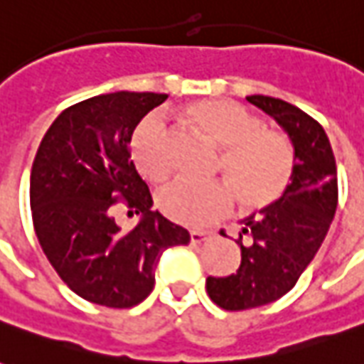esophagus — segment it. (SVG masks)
I'll list each match as a JSON object with an SVG mask.
<instances>
[{"instance_id": "34e87169", "label": "esophagus", "mask_w": 364, "mask_h": 364, "mask_svg": "<svg viewBox=\"0 0 364 364\" xmlns=\"http://www.w3.org/2000/svg\"><path fill=\"white\" fill-rule=\"evenodd\" d=\"M214 232L210 230H193L191 232V244H200V242H208L213 240Z\"/></svg>"}]
</instances>
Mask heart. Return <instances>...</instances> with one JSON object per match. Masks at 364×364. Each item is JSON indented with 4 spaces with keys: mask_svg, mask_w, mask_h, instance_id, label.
I'll return each mask as SVG.
<instances>
[{
    "mask_svg": "<svg viewBox=\"0 0 364 364\" xmlns=\"http://www.w3.org/2000/svg\"><path fill=\"white\" fill-rule=\"evenodd\" d=\"M183 119L197 134L222 148L218 169L228 183H169L158 195L159 210L167 218L185 226H205L232 208V193L247 213L274 205L287 193L296 167L294 146L287 134L265 128L259 114L230 99H198L185 105ZM130 148L146 179L164 181L169 175L166 124L158 117L136 128Z\"/></svg>",
    "mask_w": 364,
    "mask_h": 364,
    "instance_id": "obj_1",
    "label": "heart"
}]
</instances>
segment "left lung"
I'll list each match as a JSON object with an SVG mask.
<instances>
[{
  "instance_id": "8db88e82",
  "label": "left lung",
  "mask_w": 364,
  "mask_h": 364,
  "mask_svg": "<svg viewBox=\"0 0 364 364\" xmlns=\"http://www.w3.org/2000/svg\"><path fill=\"white\" fill-rule=\"evenodd\" d=\"M247 101L273 117L296 154L287 193L261 216H247L237 237L242 263L230 277H208L206 292L224 310H250L289 292L320 250L337 208V167L318 120L294 105L267 95Z\"/></svg>"
}]
</instances>
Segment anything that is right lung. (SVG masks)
<instances>
[{
  "label": "right lung",
  "instance_id": "1",
  "mask_svg": "<svg viewBox=\"0 0 364 364\" xmlns=\"http://www.w3.org/2000/svg\"><path fill=\"white\" fill-rule=\"evenodd\" d=\"M166 93L117 91L68 107L46 130L31 169V213L44 255L77 296L132 308L156 284L161 253L189 232L151 210L128 144ZM122 202L141 214L132 230L114 220Z\"/></svg>",
  "mask_w": 364,
  "mask_h": 364
}]
</instances>
